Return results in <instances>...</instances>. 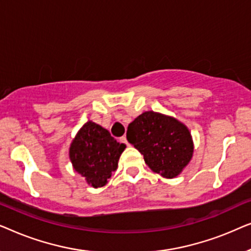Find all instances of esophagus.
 <instances>
[{
  "instance_id": "esophagus-1",
  "label": "esophagus",
  "mask_w": 251,
  "mask_h": 251,
  "mask_svg": "<svg viewBox=\"0 0 251 251\" xmlns=\"http://www.w3.org/2000/svg\"><path fill=\"white\" fill-rule=\"evenodd\" d=\"M120 142H121L122 144H126V146H129V143H128V140H126V136H122L121 138H120Z\"/></svg>"
}]
</instances>
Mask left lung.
Masks as SVG:
<instances>
[{
	"instance_id": "obj_1",
	"label": "left lung",
	"mask_w": 251,
	"mask_h": 251,
	"mask_svg": "<svg viewBox=\"0 0 251 251\" xmlns=\"http://www.w3.org/2000/svg\"><path fill=\"white\" fill-rule=\"evenodd\" d=\"M126 139L144 155L145 163L164 178H174L190 163L193 140L190 130L171 116L144 112L128 126Z\"/></svg>"
}]
</instances>
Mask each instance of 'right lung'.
Instances as JSON below:
<instances>
[{
	"label": "right lung",
	"instance_id": "right-lung-1",
	"mask_svg": "<svg viewBox=\"0 0 251 251\" xmlns=\"http://www.w3.org/2000/svg\"><path fill=\"white\" fill-rule=\"evenodd\" d=\"M125 149V144L116 142L108 130L88 121L71 144L70 159L75 171L84 177L89 185L102 187L118 168Z\"/></svg>",
	"mask_w": 251,
	"mask_h": 251
}]
</instances>
